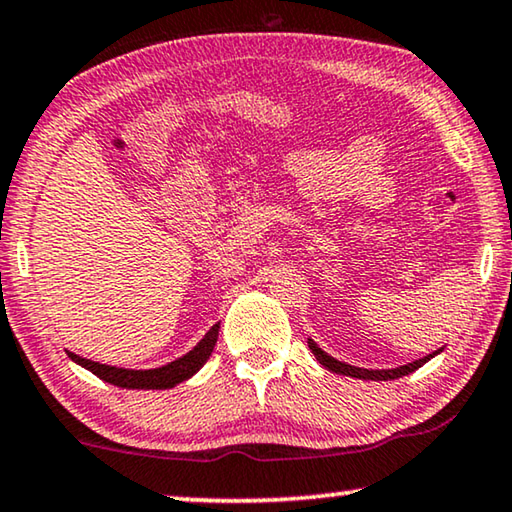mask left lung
Masks as SVG:
<instances>
[{"label": "left lung", "instance_id": "obj_1", "mask_svg": "<svg viewBox=\"0 0 512 512\" xmlns=\"http://www.w3.org/2000/svg\"><path fill=\"white\" fill-rule=\"evenodd\" d=\"M308 347L312 349V354H315V358L319 363L324 365L326 370H331V372H335V375H345V377H356V379H372V381H388V379H398V377H404V375H409V372H414V370H418L421 368V365H425L427 361H430V358L434 356V354H439L441 349H437V352L434 354H430V356H423V358H418V361H414V363H407V365H400V368H393V370H365V368H354V365H347V363H342V361H338V358H333V356H329L324 352L322 347L317 345L315 340H308Z\"/></svg>", "mask_w": 512, "mask_h": 512}]
</instances>
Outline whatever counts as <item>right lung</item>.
<instances>
[{
    "label": "right lung",
    "mask_w": 512,
    "mask_h": 512,
    "mask_svg": "<svg viewBox=\"0 0 512 512\" xmlns=\"http://www.w3.org/2000/svg\"><path fill=\"white\" fill-rule=\"evenodd\" d=\"M218 329L220 324H213L209 333L197 342V345L190 349L186 356L177 358V361L163 365V368H154V370H126V368H114V365H103L96 361H89V358H82L78 354L68 352V358L75 361L82 368H87L89 372H94L98 379L108 381V384H114L119 388H174L181 381H186L195 375L197 370L207 363V358L211 356L213 347H216L218 340Z\"/></svg>",
    "instance_id": "obj_1"
}]
</instances>
